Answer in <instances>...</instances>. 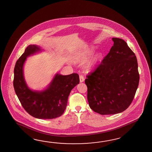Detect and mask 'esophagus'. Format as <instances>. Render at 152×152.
Here are the masks:
<instances>
[{"mask_svg": "<svg viewBox=\"0 0 152 152\" xmlns=\"http://www.w3.org/2000/svg\"><path fill=\"white\" fill-rule=\"evenodd\" d=\"M79 79H80V82H83L84 80V77L83 74L79 75Z\"/></svg>", "mask_w": 152, "mask_h": 152, "instance_id": "1", "label": "esophagus"}]
</instances>
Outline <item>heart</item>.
<instances>
[{"instance_id":"obj_1","label":"heart","mask_w":152,"mask_h":152,"mask_svg":"<svg viewBox=\"0 0 152 152\" xmlns=\"http://www.w3.org/2000/svg\"><path fill=\"white\" fill-rule=\"evenodd\" d=\"M92 53H93V50H86L79 55V56L77 58V60L79 62H84L88 59L90 56L91 55ZM100 57H101V55L99 54H97L95 56L92 57L85 64V68L86 69L89 71L92 69V68H94V67H95L97 62L99 60Z\"/></svg>"}]
</instances>
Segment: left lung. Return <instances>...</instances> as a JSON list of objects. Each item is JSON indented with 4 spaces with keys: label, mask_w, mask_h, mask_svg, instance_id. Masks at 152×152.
Segmentation results:
<instances>
[{
    "label": "left lung",
    "mask_w": 152,
    "mask_h": 152,
    "mask_svg": "<svg viewBox=\"0 0 152 152\" xmlns=\"http://www.w3.org/2000/svg\"><path fill=\"white\" fill-rule=\"evenodd\" d=\"M114 45L101 64L86 75L90 107L101 115L123 112L134 99L139 84L137 58L123 39Z\"/></svg>",
    "instance_id": "left-lung-1"
}]
</instances>
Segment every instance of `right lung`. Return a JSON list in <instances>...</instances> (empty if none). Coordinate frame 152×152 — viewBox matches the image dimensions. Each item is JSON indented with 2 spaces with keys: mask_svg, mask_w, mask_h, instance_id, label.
<instances>
[{
  "mask_svg": "<svg viewBox=\"0 0 152 152\" xmlns=\"http://www.w3.org/2000/svg\"><path fill=\"white\" fill-rule=\"evenodd\" d=\"M39 49L34 45L26 49L15 64L13 84L20 102L29 114L38 119H54L64 113L71 90L79 83V77L77 73L68 75L57 74L46 90L38 92L30 90L24 80L23 66L26 57Z\"/></svg>",
  "mask_w": 152,
  "mask_h": 152,
  "instance_id": "obj_1",
  "label": "right lung"
}]
</instances>
